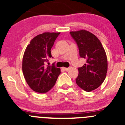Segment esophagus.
Masks as SVG:
<instances>
[{
  "label": "esophagus",
  "mask_w": 125,
  "mask_h": 125,
  "mask_svg": "<svg viewBox=\"0 0 125 125\" xmlns=\"http://www.w3.org/2000/svg\"><path fill=\"white\" fill-rule=\"evenodd\" d=\"M69 68H63L62 69H63L64 71H68L69 69Z\"/></svg>",
  "instance_id": "34e87169"
}]
</instances>
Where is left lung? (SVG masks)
Instances as JSON below:
<instances>
[{
    "label": "left lung",
    "mask_w": 125,
    "mask_h": 125,
    "mask_svg": "<svg viewBox=\"0 0 125 125\" xmlns=\"http://www.w3.org/2000/svg\"><path fill=\"white\" fill-rule=\"evenodd\" d=\"M79 48V56L86 63L78 68L76 83L86 91L94 90L103 83L106 76L108 61L105 51L98 37L86 30L70 32Z\"/></svg>",
    "instance_id": "1"
}]
</instances>
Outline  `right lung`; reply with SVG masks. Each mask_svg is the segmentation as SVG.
I'll return each mask as SVG.
<instances>
[{
    "mask_svg": "<svg viewBox=\"0 0 125 125\" xmlns=\"http://www.w3.org/2000/svg\"><path fill=\"white\" fill-rule=\"evenodd\" d=\"M60 32H44L32 39L24 52L22 72L25 81L33 91L40 93L49 91L54 86L61 69L54 64L47 65L52 47Z\"/></svg>",
    "mask_w": 125,
    "mask_h": 125,
    "instance_id": "1",
    "label": "right lung"
}]
</instances>
